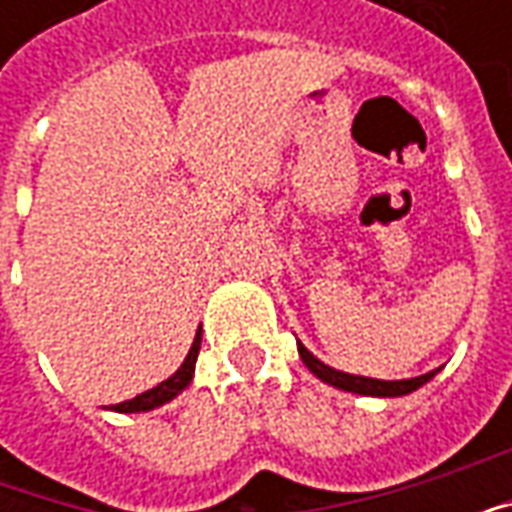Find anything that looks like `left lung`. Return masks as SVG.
Returning <instances> with one entry per match:
<instances>
[{
    "label": "left lung",
    "instance_id": "1",
    "mask_svg": "<svg viewBox=\"0 0 512 512\" xmlns=\"http://www.w3.org/2000/svg\"><path fill=\"white\" fill-rule=\"evenodd\" d=\"M299 356L304 365L310 367V373L326 381V384L337 386L343 392H354V395H370V397H400L414 392L422 384H428L430 378L436 376L439 370H430L425 376L417 378H403V381H381V378H365V376H351V373H343V370H334V367L323 365L318 356H312L304 345L299 343Z\"/></svg>",
    "mask_w": 512,
    "mask_h": 512
}]
</instances>
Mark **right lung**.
Returning <instances> with one entry per match:
<instances>
[{"mask_svg":"<svg viewBox=\"0 0 512 512\" xmlns=\"http://www.w3.org/2000/svg\"><path fill=\"white\" fill-rule=\"evenodd\" d=\"M200 343H202V329H197V337H194V343H191L189 354L183 359V365L167 378V381H161L153 389H147L142 395L131 397L126 403H117V406H109L112 411H120V414H136V411H150V408H158L169 403L172 397L180 395L186 386L191 384V378H194V365H197V354H200Z\"/></svg>","mask_w":512,"mask_h":512,"instance_id":"obj_1","label":"right lung"}]
</instances>
